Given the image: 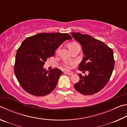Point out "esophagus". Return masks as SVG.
Here are the masks:
<instances>
[{"label": "esophagus", "mask_w": 127, "mask_h": 127, "mask_svg": "<svg viewBox=\"0 0 127 127\" xmlns=\"http://www.w3.org/2000/svg\"><path fill=\"white\" fill-rule=\"evenodd\" d=\"M64 73L66 74H68L69 75H73V73L72 71H70V70H65Z\"/></svg>", "instance_id": "34e87169"}]
</instances>
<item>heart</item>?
Listing matches in <instances>:
<instances>
[{
  "mask_svg": "<svg viewBox=\"0 0 127 127\" xmlns=\"http://www.w3.org/2000/svg\"><path fill=\"white\" fill-rule=\"evenodd\" d=\"M78 45H79L78 43L75 42H70L68 44L69 49H71L72 48H74V47L76 46H78ZM73 65H74V63H73V62H65V63L64 64V66H65L66 68H71Z\"/></svg>",
  "mask_w": 127,
  "mask_h": 127,
  "instance_id": "b5f03b06",
  "label": "heart"
}]
</instances>
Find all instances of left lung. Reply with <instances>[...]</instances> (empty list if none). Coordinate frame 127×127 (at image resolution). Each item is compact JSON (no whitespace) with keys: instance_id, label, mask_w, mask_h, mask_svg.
Wrapping results in <instances>:
<instances>
[{"instance_id":"8db88e82","label":"left lung","mask_w":127,"mask_h":127,"mask_svg":"<svg viewBox=\"0 0 127 127\" xmlns=\"http://www.w3.org/2000/svg\"><path fill=\"white\" fill-rule=\"evenodd\" d=\"M72 36L80 43L85 55L78 69L89 72L85 76L78 74L79 81L74 87L85 95L97 93L105 86L112 74L115 64L113 50L89 35L73 32Z\"/></svg>"}]
</instances>
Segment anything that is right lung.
I'll return each instance as SVG.
<instances>
[{"label":"right lung","mask_w":127,"mask_h":127,"mask_svg":"<svg viewBox=\"0 0 127 127\" xmlns=\"http://www.w3.org/2000/svg\"><path fill=\"white\" fill-rule=\"evenodd\" d=\"M72 38L68 33H40L23 41L17 51L14 71L24 90L42 96L54 90L63 72L58 68L48 71L43 65L62 43Z\"/></svg>","instance_id":"right-lung-1"}]
</instances>
